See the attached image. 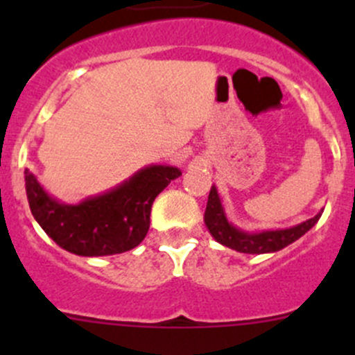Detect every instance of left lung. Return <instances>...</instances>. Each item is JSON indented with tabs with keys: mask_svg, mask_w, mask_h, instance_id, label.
Here are the masks:
<instances>
[{
	"mask_svg": "<svg viewBox=\"0 0 355 355\" xmlns=\"http://www.w3.org/2000/svg\"><path fill=\"white\" fill-rule=\"evenodd\" d=\"M321 218V213L311 220L304 221V223L295 225L292 228H285V230H264V232H244L241 228L234 227L230 221L227 220L223 206H221V199L218 196L216 187H211L209 198H207L206 213H204V223H206L207 230L213 235L216 242L221 245L230 247V249L237 250V252L245 254H266V252H277V250L284 249L297 239L302 237L306 232H309L318 220Z\"/></svg>",
	"mask_w": 355,
	"mask_h": 355,
	"instance_id": "left-lung-1",
	"label": "left lung"
}]
</instances>
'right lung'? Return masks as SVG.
I'll use <instances>...</instances> for the list:
<instances>
[{
    "label": "right lung",
    "instance_id": "obj_1",
    "mask_svg": "<svg viewBox=\"0 0 355 355\" xmlns=\"http://www.w3.org/2000/svg\"><path fill=\"white\" fill-rule=\"evenodd\" d=\"M180 175L175 166L151 164L105 194L63 204L25 170V191L32 216L60 247L77 256H111L144 241L153 202Z\"/></svg>",
    "mask_w": 355,
    "mask_h": 355
}]
</instances>
